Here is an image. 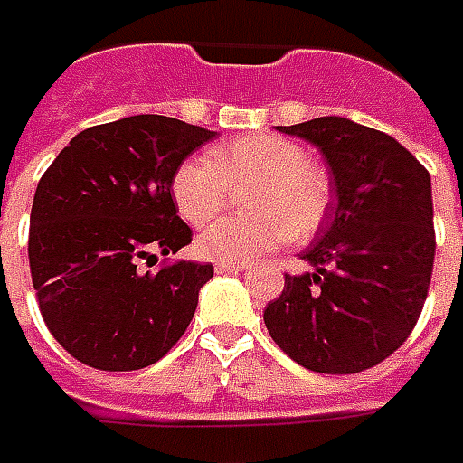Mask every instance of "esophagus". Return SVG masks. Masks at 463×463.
<instances>
[{"instance_id": "esophagus-1", "label": "esophagus", "mask_w": 463, "mask_h": 463, "mask_svg": "<svg viewBox=\"0 0 463 463\" xmlns=\"http://www.w3.org/2000/svg\"><path fill=\"white\" fill-rule=\"evenodd\" d=\"M247 267V261H219L214 269L219 274H237V271H244Z\"/></svg>"}]
</instances>
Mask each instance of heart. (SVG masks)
Masks as SVG:
<instances>
[{"mask_svg":"<svg viewBox=\"0 0 463 463\" xmlns=\"http://www.w3.org/2000/svg\"><path fill=\"white\" fill-rule=\"evenodd\" d=\"M251 214L229 216L196 237V251L214 261H247L287 239H309L331 204L329 176L309 152L277 134H254L186 159L172 179L179 214L202 226L222 214L232 192Z\"/></svg>","mask_w":463,"mask_h":463,"instance_id":"1","label":"heart"}]
</instances>
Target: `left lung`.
I'll list each match as a JSON object with an SVG mask.
<instances>
[{
    "mask_svg": "<svg viewBox=\"0 0 463 463\" xmlns=\"http://www.w3.org/2000/svg\"><path fill=\"white\" fill-rule=\"evenodd\" d=\"M279 132L319 149L336 204L301 254L314 269L284 274L264 324L309 372L372 369L406 342L426 301L436 249L431 176L394 137L344 117Z\"/></svg>",
    "mask_w": 463,
    "mask_h": 463,
    "instance_id": "8db88e82",
    "label": "left lung"
}]
</instances>
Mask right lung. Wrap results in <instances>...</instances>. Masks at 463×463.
I'll list each match as a JSON object with an SVG mask.
<instances>
[{
    "mask_svg": "<svg viewBox=\"0 0 463 463\" xmlns=\"http://www.w3.org/2000/svg\"><path fill=\"white\" fill-rule=\"evenodd\" d=\"M214 137L172 117L137 114L80 132L39 179L29 216L32 284L47 329L77 362L134 372L182 339L214 267H137L192 241L172 179Z\"/></svg>",
    "mask_w": 463,
    "mask_h": 463,
    "instance_id": "right-lung-1",
    "label": "right lung"
}]
</instances>
